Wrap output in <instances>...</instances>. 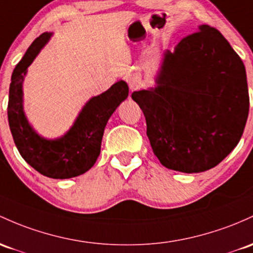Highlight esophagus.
<instances>
[{
    "label": "esophagus",
    "instance_id": "esophagus-1",
    "mask_svg": "<svg viewBox=\"0 0 253 253\" xmlns=\"http://www.w3.org/2000/svg\"><path fill=\"white\" fill-rule=\"evenodd\" d=\"M126 80H127V83H128L129 88H131L132 91L138 90V88L140 87V80L138 79L137 77H134V76H128V77L126 78Z\"/></svg>",
    "mask_w": 253,
    "mask_h": 253
}]
</instances>
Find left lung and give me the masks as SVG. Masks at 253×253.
<instances>
[{
  "label": "left lung",
  "instance_id": "left-lung-1",
  "mask_svg": "<svg viewBox=\"0 0 253 253\" xmlns=\"http://www.w3.org/2000/svg\"><path fill=\"white\" fill-rule=\"evenodd\" d=\"M165 54L157 86L132 93L166 168L199 173L238 145L249 116L246 71L218 30L199 26Z\"/></svg>",
  "mask_w": 253,
  "mask_h": 253
}]
</instances>
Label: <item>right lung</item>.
I'll return each mask as SVG.
<instances>
[{
	"instance_id": "1",
	"label": "right lung",
	"mask_w": 253,
	"mask_h": 253,
	"mask_svg": "<svg viewBox=\"0 0 253 253\" xmlns=\"http://www.w3.org/2000/svg\"><path fill=\"white\" fill-rule=\"evenodd\" d=\"M51 33L36 38L14 68L8 99V122L21 157L38 173L52 179L82 175L95 165L101 152L104 127L116 108L128 96V85L115 83L83 108L73 127L56 140L41 138L32 129L23 110V82L26 69L49 41Z\"/></svg>"
}]
</instances>
